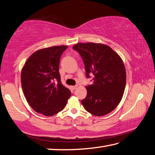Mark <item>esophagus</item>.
<instances>
[{
    "label": "esophagus",
    "instance_id": "1",
    "mask_svg": "<svg viewBox=\"0 0 155 155\" xmlns=\"http://www.w3.org/2000/svg\"><path fill=\"white\" fill-rule=\"evenodd\" d=\"M78 87V85H75V86H72V89H73V90H74V89H77V88Z\"/></svg>",
    "mask_w": 155,
    "mask_h": 155
}]
</instances>
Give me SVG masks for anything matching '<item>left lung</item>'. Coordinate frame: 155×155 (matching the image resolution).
<instances>
[{"mask_svg":"<svg viewBox=\"0 0 155 155\" xmlns=\"http://www.w3.org/2000/svg\"><path fill=\"white\" fill-rule=\"evenodd\" d=\"M78 51L85 67L86 77L93 74V84L86 87L87 97L81 101L90 114L103 116L120 104L126 87L125 66L120 56L107 45L78 43L72 47Z\"/></svg>","mask_w":155,"mask_h":155,"instance_id":"8db88e82","label":"left lung"}]
</instances>
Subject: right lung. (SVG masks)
Segmentation results:
<instances>
[{"label": "right lung", "instance_id": "add662e5", "mask_svg": "<svg viewBox=\"0 0 155 155\" xmlns=\"http://www.w3.org/2000/svg\"><path fill=\"white\" fill-rule=\"evenodd\" d=\"M67 45L53 46L35 51L21 71L22 89L29 105L39 114L51 116L62 111L71 92L60 81V56Z\"/></svg>", "mask_w": 155, "mask_h": 155}]
</instances>
